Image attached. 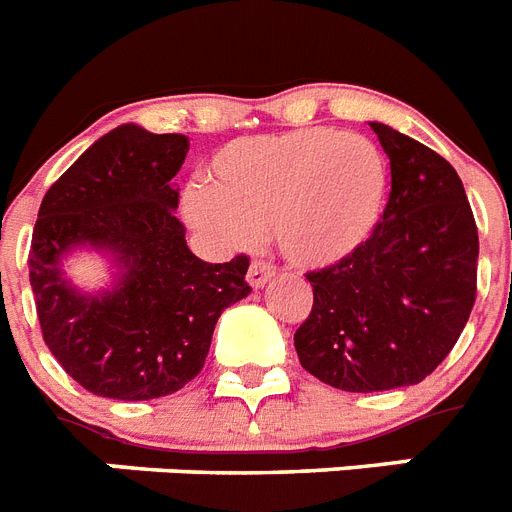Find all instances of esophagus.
<instances>
[{
    "instance_id": "34e87169",
    "label": "esophagus",
    "mask_w": 512,
    "mask_h": 512,
    "mask_svg": "<svg viewBox=\"0 0 512 512\" xmlns=\"http://www.w3.org/2000/svg\"><path fill=\"white\" fill-rule=\"evenodd\" d=\"M273 276H276V265L270 263V260H252L247 270V283L252 289H263Z\"/></svg>"
}]
</instances>
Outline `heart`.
I'll return each mask as SVG.
<instances>
[{
    "label": "heart",
    "instance_id": "1",
    "mask_svg": "<svg viewBox=\"0 0 512 512\" xmlns=\"http://www.w3.org/2000/svg\"><path fill=\"white\" fill-rule=\"evenodd\" d=\"M385 197L388 161L369 137L309 127L223 145L187 213L236 244L270 229L291 263L325 268L367 242Z\"/></svg>",
    "mask_w": 512,
    "mask_h": 512
}]
</instances>
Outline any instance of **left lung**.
Listing matches in <instances>:
<instances>
[{"label": "left lung", "instance_id": "8db88e82", "mask_svg": "<svg viewBox=\"0 0 512 512\" xmlns=\"http://www.w3.org/2000/svg\"><path fill=\"white\" fill-rule=\"evenodd\" d=\"M390 158V197L362 247L309 270L299 362L330 388L375 393L432 375L476 302L479 234L461 176L414 137L372 122Z\"/></svg>", "mask_w": 512, "mask_h": 512}]
</instances>
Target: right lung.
Returning a JSON list of instances; mask_svg holds the SVG:
<instances>
[{
    "label": "right lung",
    "instance_id": "add662e5",
    "mask_svg": "<svg viewBox=\"0 0 512 512\" xmlns=\"http://www.w3.org/2000/svg\"><path fill=\"white\" fill-rule=\"evenodd\" d=\"M187 150V135L122 124L38 208L28 268L41 333L64 372L101 398L150 401L184 388L203 369L223 309L252 291L247 255L203 263L184 242L171 179ZM77 243L118 255L117 290L83 297L63 281L58 260Z\"/></svg>",
    "mask_w": 512,
    "mask_h": 512
}]
</instances>
